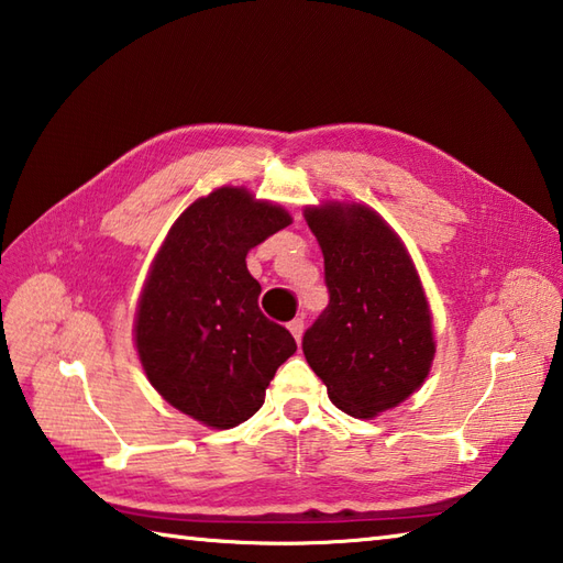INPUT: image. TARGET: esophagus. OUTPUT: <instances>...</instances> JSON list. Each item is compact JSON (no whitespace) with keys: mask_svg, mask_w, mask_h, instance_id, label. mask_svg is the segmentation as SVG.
Wrapping results in <instances>:
<instances>
[{"mask_svg":"<svg viewBox=\"0 0 563 563\" xmlns=\"http://www.w3.org/2000/svg\"><path fill=\"white\" fill-rule=\"evenodd\" d=\"M289 330H291L294 340H296V342H301V338H303V320H301V318L291 320V323H289Z\"/></svg>","mask_w":563,"mask_h":563,"instance_id":"obj_1","label":"esophagus"}]
</instances>
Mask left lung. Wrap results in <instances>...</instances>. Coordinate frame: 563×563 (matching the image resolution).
<instances>
[{"label":"left lung","instance_id":"1","mask_svg":"<svg viewBox=\"0 0 563 563\" xmlns=\"http://www.w3.org/2000/svg\"><path fill=\"white\" fill-rule=\"evenodd\" d=\"M325 260L330 303L303 335L328 396L352 418H376L416 394L434 360L432 313L408 250L364 203L303 211Z\"/></svg>","mask_w":563,"mask_h":563}]
</instances>
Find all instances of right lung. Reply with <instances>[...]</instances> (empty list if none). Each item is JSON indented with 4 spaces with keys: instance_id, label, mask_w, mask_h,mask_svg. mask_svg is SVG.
Masks as SVG:
<instances>
[{
    "instance_id": "add662e5",
    "label": "right lung",
    "mask_w": 563,
    "mask_h": 563,
    "mask_svg": "<svg viewBox=\"0 0 563 563\" xmlns=\"http://www.w3.org/2000/svg\"><path fill=\"white\" fill-rule=\"evenodd\" d=\"M291 216L243 187L189 203L147 272L135 311V350L169 406L216 430L235 428L265 404L291 332L260 311L262 286L247 252Z\"/></svg>"
}]
</instances>
